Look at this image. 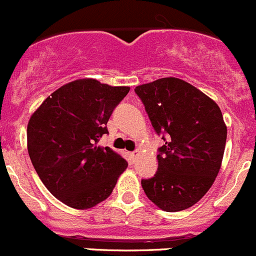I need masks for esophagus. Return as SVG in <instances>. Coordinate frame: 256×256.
Instances as JSON below:
<instances>
[{
    "mask_svg": "<svg viewBox=\"0 0 256 256\" xmlns=\"http://www.w3.org/2000/svg\"><path fill=\"white\" fill-rule=\"evenodd\" d=\"M139 156V153L138 152H132V153H129V156H130V159H132V162H134L136 159V156Z\"/></svg>",
    "mask_w": 256,
    "mask_h": 256,
    "instance_id": "esophagus-1",
    "label": "esophagus"
}]
</instances>
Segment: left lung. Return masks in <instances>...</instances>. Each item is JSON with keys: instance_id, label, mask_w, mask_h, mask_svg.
<instances>
[{"instance_id": "left-lung-1", "label": "left lung", "mask_w": 256, "mask_h": 256, "mask_svg": "<svg viewBox=\"0 0 256 256\" xmlns=\"http://www.w3.org/2000/svg\"><path fill=\"white\" fill-rule=\"evenodd\" d=\"M164 144L158 170L142 179L146 196L166 212L198 203L219 173L226 126L213 100L179 78H160L134 90Z\"/></svg>"}]
</instances>
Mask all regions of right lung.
<instances>
[{"label": "right lung", "mask_w": 256, "mask_h": 256, "mask_svg": "<svg viewBox=\"0 0 256 256\" xmlns=\"http://www.w3.org/2000/svg\"><path fill=\"white\" fill-rule=\"evenodd\" d=\"M129 87L78 80L53 92L32 114L27 144L46 188L74 209L97 206L112 194L127 168L124 158L98 146L107 122Z\"/></svg>", "instance_id": "right-lung-1"}]
</instances>
